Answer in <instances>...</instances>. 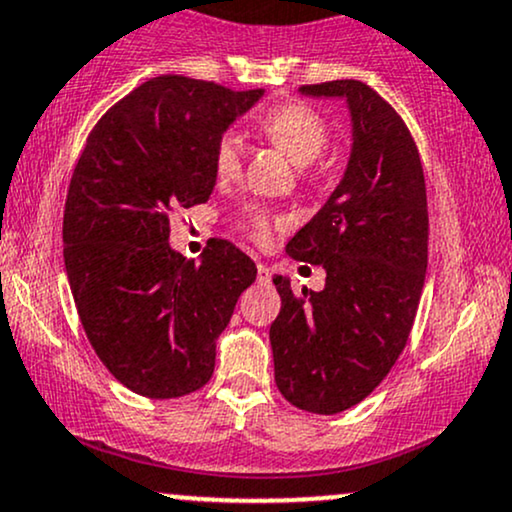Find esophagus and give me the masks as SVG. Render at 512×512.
I'll return each instance as SVG.
<instances>
[{
    "label": "esophagus",
    "instance_id": "obj_1",
    "mask_svg": "<svg viewBox=\"0 0 512 512\" xmlns=\"http://www.w3.org/2000/svg\"><path fill=\"white\" fill-rule=\"evenodd\" d=\"M257 279H260V281H269V279H272V269H269L267 264L257 262Z\"/></svg>",
    "mask_w": 512,
    "mask_h": 512
}]
</instances>
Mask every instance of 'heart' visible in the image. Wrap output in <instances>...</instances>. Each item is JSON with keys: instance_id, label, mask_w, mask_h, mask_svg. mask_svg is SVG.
Returning a JSON list of instances; mask_svg holds the SVG:
<instances>
[{"instance_id": "1", "label": "heart", "mask_w": 512, "mask_h": 512, "mask_svg": "<svg viewBox=\"0 0 512 512\" xmlns=\"http://www.w3.org/2000/svg\"><path fill=\"white\" fill-rule=\"evenodd\" d=\"M257 132L279 146L296 166H310L325 154L330 144V125L317 110L305 103H286L272 108L257 122ZM243 166V142L236 132L221 134L214 146V170L221 180H233ZM252 236L264 240L269 236L267 211L252 214Z\"/></svg>"}]
</instances>
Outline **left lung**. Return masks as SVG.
Masks as SVG:
<instances>
[{
	"mask_svg": "<svg viewBox=\"0 0 512 512\" xmlns=\"http://www.w3.org/2000/svg\"><path fill=\"white\" fill-rule=\"evenodd\" d=\"M301 93L346 101L351 154L325 207L286 245L293 260L322 264L325 289L296 291L276 274L269 342L281 395L339 414L383 383L409 339L428 264L426 182L407 125L368 84L339 79Z\"/></svg>",
	"mask_w": 512,
	"mask_h": 512,
	"instance_id": "obj_1",
	"label": "left lung"
}]
</instances>
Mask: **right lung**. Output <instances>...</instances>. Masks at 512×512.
Instances as JSON below:
<instances>
[{
    "label": "right lung",
    "mask_w": 512,
    "mask_h": 512,
    "mask_svg": "<svg viewBox=\"0 0 512 512\" xmlns=\"http://www.w3.org/2000/svg\"><path fill=\"white\" fill-rule=\"evenodd\" d=\"M262 96L156 76L88 134L64 204V267L88 342L137 395L173 399L207 385L216 339L255 281V262L226 240L199 262L175 252L168 214L207 202L216 142Z\"/></svg>",
    "instance_id": "obj_1"
}]
</instances>
